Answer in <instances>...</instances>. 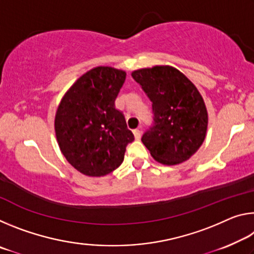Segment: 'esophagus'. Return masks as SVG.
Returning a JSON list of instances; mask_svg holds the SVG:
<instances>
[{"label": "esophagus", "instance_id": "34e87169", "mask_svg": "<svg viewBox=\"0 0 254 254\" xmlns=\"http://www.w3.org/2000/svg\"><path fill=\"white\" fill-rule=\"evenodd\" d=\"M141 128H135V130H133V134H134V137L136 140H139L141 137Z\"/></svg>", "mask_w": 254, "mask_h": 254}]
</instances>
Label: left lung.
Here are the masks:
<instances>
[{"instance_id": "left-lung-1", "label": "left lung", "mask_w": 254, "mask_h": 254, "mask_svg": "<svg viewBox=\"0 0 254 254\" xmlns=\"http://www.w3.org/2000/svg\"><path fill=\"white\" fill-rule=\"evenodd\" d=\"M132 77L152 103L153 123L141 141L163 165L188 160L204 142L207 131V110L198 89L170 66L137 69Z\"/></svg>"}]
</instances>
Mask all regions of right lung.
Listing matches in <instances>:
<instances>
[{
    "instance_id": "obj_1",
    "label": "right lung",
    "mask_w": 254,
    "mask_h": 254,
    "mask_svg": "<svg viewBox=\"0 0 254 254\" xmlns=\"http://www.w3.org/2000/svg\"><path fill=\"white\" fill-rule=\"evenodd\" d=\"M126 71L100 66L68 89L57 109L55 131L67 161L79 173L101 177L121 166L127 145L134 140L115 98Z\"/></svg>"
}]
</instances>
